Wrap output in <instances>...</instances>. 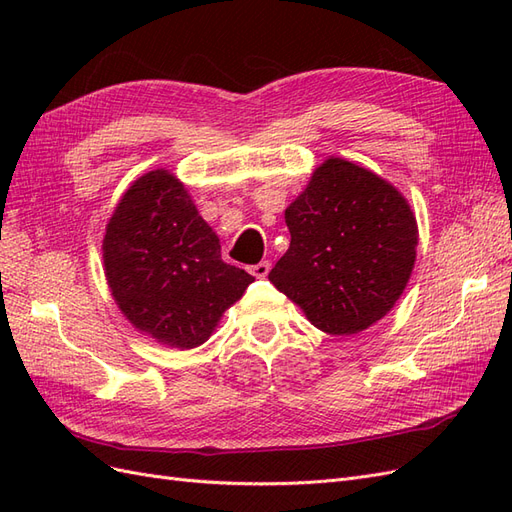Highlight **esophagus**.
Listing matches in <instances>:
<instances>
[{
	"mask_svg": "<svg viewBox=\"0 0 512 512\" xmlns=\"http://www.w3.org/2000/svg\"><path fill=\"white\" fill-rule=\"evenodd\" d=\"M269 271H271V262L269 260H262V262H258V265L250 267V273L254 277H260V280H262V277H267Z\"/></svg>",
	"mask_w": 512,
	"mask_h": 512,
	"instance_id": "obj_1",
	"label": "esophagus"
}]
</instances>
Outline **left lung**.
<instances>
[{
	"instance_id": "left-lung-1",
	"label": "left lung",
	"mask_w": 512,
	"mask_h": 512,
	"mask_svg": "<svg viewBox=\"0 0 512 512\" xmlns=\"http://www.w3.org/2000/svg\"><path fill=\"white\" fill-rule=\"evenodd\" d=\"M288 252L271 284L314 327L354 335L380 320L404 292L418 230L406 198L352 162H324L286 209Z\"/></svg>"
}]
</instances>
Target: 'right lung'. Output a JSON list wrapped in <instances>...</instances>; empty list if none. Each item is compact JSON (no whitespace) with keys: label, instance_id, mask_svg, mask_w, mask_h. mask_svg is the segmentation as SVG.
<instances>
[{"label":"right lung","instance_id":"add662e5","mask_svg":"<svg viewBox=\"0 0 512 512\" xmlns=\"http://www.w3.org/2000/svg\"><path fill=\"white\" fill-rule=\"evenodd\" d=\"M102 250L121 312L177 348L207 342L224 309L254 282L222 260L220 239L166 170H151L123 194Z\"/></svg>","mask_w":512,"mask_h":512}]
</instances>
